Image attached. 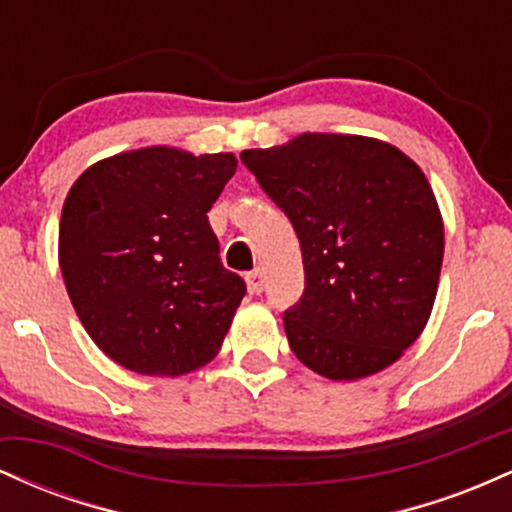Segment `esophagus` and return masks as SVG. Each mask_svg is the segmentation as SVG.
<instances>
[{"label": "esophagus", "mask_w": 512, "mask_h": 512, "mask_svg": "<svg viewBox=\"0 0 512 512\" xmlns=\"http://www.w3.org/2000/svg\"><path fill=\"white\" fill-rule=\"evenodd\" d=\"M245 281H248V291L250 293H262V289H264V274H262V269H255V272H250L248 276H245Z\"/></svg>", "instance_id": "obj_1"}]
</instances>
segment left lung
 <instances>
[{"mask_svg": "<svg viewBox=\"0 0 512 512\" xmlns=\"http://www.w3.org/2000/svg\"><path fill=\"white\" fill-rule=\"evenodd\" d=\"M240 161L301 243L305 291L284 313L298 361L330 380L392 366L424 332L443 264V219L421 168L380 139L320 132Z\"/></svg>", "mask_w": 512, "mask_h": 512, "instance_id": "obj_1", "label": "left lung"}]
</instances>
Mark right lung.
<instances>
[{"instance_id": "obj_1", "label": "right lung", "mask_w": 512, "mask_h": 512, "mask_svg": "<svg viewBox=\"0 0 512 512\" xmlns=\"http://www.w3.org/2000/svg\"><path fill=\"white\" fill-rule=\"evenodd\" d=\"M236 168L233 154L146 146L93 163L64 199V286L127 370L175 378L219 354L245 281L221 264L207 211Z\"/></svg>"}]
</instances>
